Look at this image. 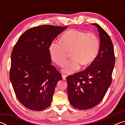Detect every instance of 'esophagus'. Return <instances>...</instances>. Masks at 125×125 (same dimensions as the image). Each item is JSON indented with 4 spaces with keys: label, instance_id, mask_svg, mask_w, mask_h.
<instances>
[{
    "label": "esophagus",
    "instance_id": "34e87169",
    "mask_svg": "<svg viewBox=\"0 0 125 125\" xmlns=\"http://www.w3.org/2000/svg\"><path fill=\"white\" fill-rule=\"evenodd\" d=\"M66 77H67V75H65V74H62V78H63V80H65L66 79Z\"/></svg>",
    "mask_w": 125,
    "mask_h": 125
}]
</instances>
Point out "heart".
<instances>
[{"label":"heart","mask_w":125,"mask_h":125,"mask_svg":"<svg viewBox=\"0 0 125 125\" xmlns=\"http://www.w3.org/2000/svg\"><path fill=\"white\" fill-rule=\"evenodd\" d=\"M100 50L99 38L94 33L71 29L62 35L61 41H53L49 48L52 60L62 66L71 52L72 58L64 64L63 71L73 74L82 64L87 66L94 62Z\"/></svg>","instance_id":"obj_1"}]
</instances>
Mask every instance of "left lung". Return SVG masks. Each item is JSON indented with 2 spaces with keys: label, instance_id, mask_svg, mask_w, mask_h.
<instances>
[{
  "label": "left lung",
  "instance_id": "left-lung-1",
  "mask_svg": "<svg viewBox=\"0 0 125 125\" xmlns=\"http://www.w3.org/2000/svg\"><path fill=\"white\" fill-rule=\"evenodd\" d=\"M100 50L96 58L85 70L67 77L68 96L71 104L79 110L92 109L103 100L112 82L115 62L113 42L100 25Z\"/></svg>",
  "mask_w": 125,
  "mask_h": 125
}]
</instances>
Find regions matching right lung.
I'll return each mask as SVG.
<instances>
[{
	"label": "right lung",
	"mask_w": 125,
	"mask_h": 125,
	"mask_svg": "<svg viewBox=\"0 0 125 125\" xmlns=\"http://www.w3.org/2000/svg\"><path fill=\"white\" fill-rule=\"evenodd\" d=\"M68 26L43 25L23 33L12 50L9 77L22 104L40 111L50 105L60 72L51 64L49 48L55 37Z\"/></svg>",
	"instance_id": "obj_1"
}]
</instances>
